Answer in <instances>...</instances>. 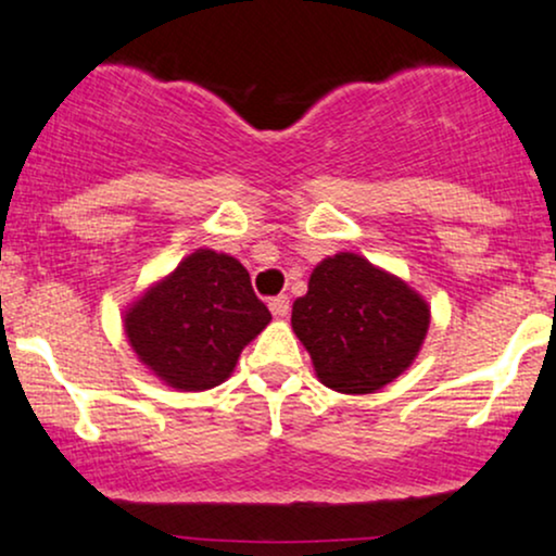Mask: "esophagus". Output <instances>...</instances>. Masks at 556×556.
Instances as JSON below:
<instances>
[{
	"mask_svg": "<svg viewBox=\"0 0 556 556\" xmlns=\"http://www.w3.org/2000/svg\"><path fill=\"white\" fill-rule=\"evenodd\" d=\"M269 308H271L274 318H287V314H290V298H287V295L271 298Z\"/></svg>",
	"mask_w": 556,
	"mask_h": 556,
	"instance_id": "esophagus-1",
	"label": "esophagus"
}]
</instances>
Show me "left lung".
I'll list each match as a JSON object with an SVG mask.
<instances>
[{"label":"left lung","instance_id":"left-lung-1","mask_svg":"<svg viewBox=\"0 0 556 556\" xmlns=\"http://www.w3.org/2000/svg\"><path fill=\"white\" fill-rule=\"evenodd\" d=\"M429 321V303L410 285L358 253L324 258L292 303V331L318 381L342 394H371L407 371Z\"/></svg>","mask_w":556,"mask_h":556}]
</instances>
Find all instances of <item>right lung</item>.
<instances>
[{
  "label": "right lung",
  "mask_w": 556,
  "mask_h": 556,
  "mask_svg": "<svg viewBox=\"0 0 556 556\" xmlns=\"http://www.w3.org/2000/svg\"><path fill=\"white\" fill-rule=\"evenodd\" d=\"M269 321L245 266L198 248L125 311V334L138 361L164 384L203 392L229 379L242 348Z\"/></svg>",
  "instance_id": "obj_1"
}]
</instances>
